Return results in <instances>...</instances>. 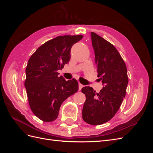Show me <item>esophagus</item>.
<instances>
[{
	"mask_svg": "<svg viewBox=\"0 0 153 153\" xmlns=\"http://www.w3.org/2000/svg\"><path fill=\"white\" fill-rule=\"evenodd\" d=\"M82 87H84V85L81 84L80 83H79V84H78V89H79V91H80L82 89Z\"/></svg>",
	"mask_w": 153,
	"mask_h": 153,
	"instance_id": "esophagus-1",
	"label": "esophagus"
}]
</instances>
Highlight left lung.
I'll list each match as a JSON object with an SVG mask.
<instances>
[{
    "label": "left lung",
    "mask_w": 153,
    "mask_h": 153,
    "mask_svg": "<svg viewBox=\"0 0 153 153\" xmlns=\"http://www.w3.org/2000/svg\"><path fill=\"white\" fill-rule=\"evenodd\" d=\"M91 36L98 77L103 87L99 93L89 86L82 88L86 97L82 118L89 124L100 125L110 121L119 109L126 95L128 77L126 64L114 46L93 32Z\"/></svg>",
    "instance_id": "left-lung-1"
}]
</instances>
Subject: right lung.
<instances>
[{
	"label": "right lung",
	"instance_id": "1",
	"mask_svg": "<svg viewBox=\"0 0 153 153\" xmlns=\"http://www.w3.org/2000/svg\"><path fill=\"white\" fill-rule=\"evenodd\" d=\"M82 38L58 36L41 45L29 59L25 87L32 112L41 121L56 119L64 101L78 90L75 78L66 81L57 71L70 61L72 46Z\"/></svg>",
	"mask_w": 153,
	"mask_h": 153
}]
</instances>
